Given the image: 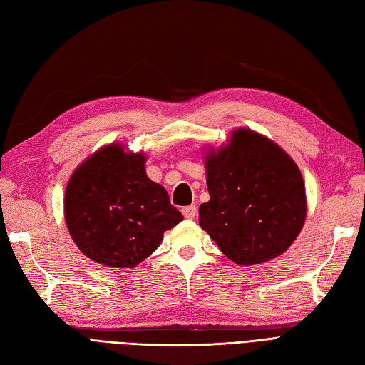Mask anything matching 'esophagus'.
Segmentation results:
<instances>
[{
	"label": "esophagus",
	"instance_id": "1",
	"mask_svg": "<svg viewBox=\"0 0 365 365\" xmlns=\"http://www.w3.org/2000/svg\"><path fill=\"white\" fill-rule=\"evenodd\" d=\"M182 215L185 216L187 220H195L196 215H198V209H196V205L184 207V209H182Z\"/></svg>",
	"mask_w": 365,
	"mask_h": 365
}]
</instances>
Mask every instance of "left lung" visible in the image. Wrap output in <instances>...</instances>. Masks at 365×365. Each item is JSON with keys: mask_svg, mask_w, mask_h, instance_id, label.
Instances as JSON below:
<instances>
[{"mask_svg": "<svg viewBox=\"0 0 365 365\" xmlns=\"http://www.w3.org/2000/svg\"><path fill=\"white\" fill-rule=\"evenodd\" d=\"M210 200L200 225L238 265L278 258L298 238L307 216L299 167L282 147L250 129H235L227 144L205 147Z\"/></svg>", "mask_w": 365, "mask_h": 365, "instance_id": "1", "label": "left lung"}]
</instances>
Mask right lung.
<instances>
[{
    "label": "right lung",
    "instance_id": "obj_1",
    "mask_svg": "<svg viewBox=\"0 0 365 365\" xmlns=\"http://www.w3.org/2000/svg\"><path fill=\"white\" fill-rule=\"evenodd\" d=\"M64 220L76 247L109 269H133L165 230L182 221L169 193L145 173V155L112 143L76 167L64 193Z\"/></svg>",
    "mask_w": 365,
    "mask_h": 365
}]
</instances>
